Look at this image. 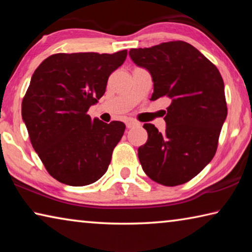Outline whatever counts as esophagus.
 I'll list each match as a JSON object with an SVG mask.
<instances>
[{"mask_svg":"<svg viewBox=\"0 0 252 252\" xmlns=\"http://www.w3.org/2000/svg\"><path fill=\"white\" fill-rule=\"evenodd\" d=\"M140 126L138 122H135V121H133V120L126 121V127H127V129H131V127H134V126Z\"/></svg>","mask_w":252,"mask_h":252,"instance_id":"obj_1","label":"esophagus"}]
</instances>
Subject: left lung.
Wrapping results in <instances>:
<instances>
[{
  "mask_svg": "<svg viewBox=\"0 0 252 252\" xmlns=\"http://www.w3.org/2000/svg\"><path fill=\"white\" fill-rule=\"evenodd\" d=\"M130 58L152 76L151 100L171 99L163 133L144 123L146 144L138 149L143 171L167 187L194 178L215 157L228 109L217 66L189 43L171 41L131 49Z\"/></svg>",
  "mask_w": 252,
  "mask_h": 252,
  "instance_id": "obj_1",
  "label": "left lung"
}]
</instances>
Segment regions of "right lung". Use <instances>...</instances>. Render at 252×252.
<instances>
[{"instance_id":"add662e5","label":"right lung","mask_w":252,"mask_h":252,"mask_svg":"<svg viewBox=\"0 0 252 252\" xmlns=\"http://www.w3.org/2000/svg\"><path fill=\"white\" fill-rule=\"evenodd\" d=\"M126 54V50L58 53L34 71L22 101V119L42 163L61 183L91 185L108 170L126 125L91 119L88 110L104 94L110 74Z\"/></svg>"}]
</instances>
